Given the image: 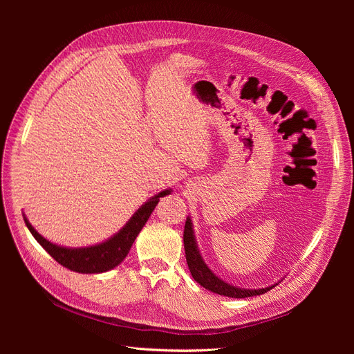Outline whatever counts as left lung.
Segmentation results:
<instances>
[{"label": "left lung", "instance_id": "8db88e82", "mask_svg": "<svg viewBox=\"0 0 354 354\" xmlns=\"http://www.w3.org/2000/svg\"><path fill=\"white\" fill-rule=\"evenodd\" d=\"M183 245H185V254H187V263H188V267L194 277V280L198 284H201L203 288H207L212 292L231 297V299H247V297L264 294V292L270 291L274 286H277V283H275L274 286H268L266 288H241V287L232 286V284L222 280V278H219L207 266V263L203 261V258L199 252L191 216L187 218V224H185Z\"/></svg>", "mask_w": 354, "mask_h": 354}]
</instances>
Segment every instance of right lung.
<instances>
[{"label":"right lung","mask_w":354,"mask_h":354,"mask_svg":"<svg viewBox=\"0 0 354 354\" xmlns=\"http://www.w3.org/2000/svg\"><path fill=\"white\" fill-rule=\"evenodd\" d=\"M171 192L172 189L167 188L156 194L151 199H147L132 215V218L126 222L124 227L120 228V231L103 241V243L88 247L73 248L54 244L35 231V228L30 224V221L24 214L23 216L27 228L30 230L31 235L37 239V243H39L59 264L71 271L82 274H100L109 270H113L123 261L130 248H132L136 236L145 227L146 221L158 205L159 198L169 195Z\"/></svg>","instance_id":"obj_1"}]
</instances>
